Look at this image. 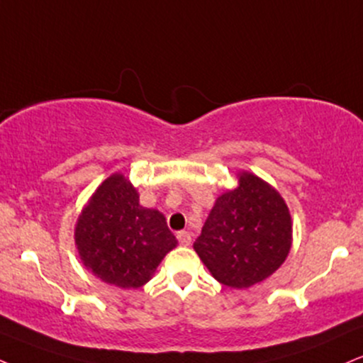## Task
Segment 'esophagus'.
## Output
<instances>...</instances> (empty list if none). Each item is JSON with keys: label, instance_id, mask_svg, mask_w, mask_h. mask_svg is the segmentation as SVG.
<instances>
[{"label": "esophagus", "instance_id": "34e87169", "mask_svg": "<svg viewBox=\"0 0 363 363\" xmlns=\"http://www.w3.org/2000/svg\"><path fill=\"white\" fill-rule=\"evenodd\" d=\"M177 239H178V242H180L182 245H190L191 244V234H190V232H186V230L178 232Z\"/></svg>", "mask_w": 363, "mask_h": 363}]
</instances>
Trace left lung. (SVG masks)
<instances>
[{
  "mask_svg": "<svg viewBox=\"0 0 363 363\" xmlns=\"http://www.w3.org/2000/svg\"><path fill=\"white\" fill-rule=\"evenodd\" d=\"M291 235V216L281 195L244 172L237 189L217 199L194 249L218 283L242 289L284 262Z\"/></svg>",
  "mask_w": 363,
  "mask_h": 363,
  "instance_id": "8db88e82",
  "label": "left lung"
}]
</instances>
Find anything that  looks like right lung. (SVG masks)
I'll list each match as a JSON object with an SVG mask.
<instances>
[{
	"mask_svg": "<svg viewBox=\"0 0 363 363\" xmlns=\"http://www.w3.org/2000/svg\"><path fill=\"white\" fill-rule=\"evenodd\" d=\"M84 266L104 283L140 288L178 240L158 210L140 205V195L123 174L102 183L75 227Z\"/></svg>",
	"mask_w": 363,
	"mask_h": 363,
	"instance_id": "obj_1",
	"label": "right lung"
}]
</instances>
